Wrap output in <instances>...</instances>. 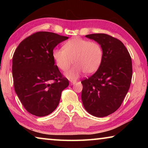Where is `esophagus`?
<instances>
[{"label":"esophagus","instance_id":"1","mask_svg":"<svg viewBox=\"0 0 148 148\" xmlns=\"http://www.w3.org/2000/svg\"><path fill=\"white\" fill-rule=\"evenodd\" d=\"M76 83V80H72V81L71 82V85L75 84Z\"/></svg>","mask_w":148,"mask_h":148}]
</instances>
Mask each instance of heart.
Segmentation results:
<instances>
[{
	"mask_svg": "<svg viewBox=\"0 0 148 148\" xmlns=\"http://www.w3.org/2000/svg\"><path fill=\"white\" fill-rule=\"evenodd\" d=\"M52 55L57 66L62 71H67L73 62L74 66L65 76L76 79L83 72L89 74L98 70L103 59V49L96 42L73 38L65 42L62 48L55 49Z\"/></svg>",
	"mask_w": 148,
	"mask_h": 148,
	"instance_id": "obj_1",
	"label": "heart"
}]
</instances>
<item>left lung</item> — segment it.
<instances>
[{"label": "left lung", "mask_w": 148, "mask_h": 148, "mask_svg": "<svg viewBox=\"0 0 148 148\" xmlns=\"http://www.w3.org/2000/svg\"><path fill=\"white\" fill-rule=\"evenodd\" d=\"M86 37L101 45L103 59L97 72L82 82V101L88 113L103 117L119 108L129 91L131 57L124 44L110 35L91 34Z\"/></svg>", "instance_id": "1"}]
</instances>
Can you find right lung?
I'll use <instances>...</instances> for the list:
<instances>
[{
    "instance_id": "1",
    "label": "right lung",
    "mask_w": 148,
    "mask_h": 148,
    "mask_svg": "<svg viewBox=\"0 0 148 148\" xmlns=\"http://www.w3.org/2000/svg\"><path fill=\"white\" fill-rule=\"evenodd\" d=\"M69 37L38 32L23 40L12 59L14 89L30 114L43 117L59 105L61 92L69 86L53 58V51Z\"/></svg>"
}]
</instances>
